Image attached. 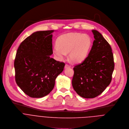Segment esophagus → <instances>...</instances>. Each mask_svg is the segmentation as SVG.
<instances>
[{"instance_id": "esophagus-1", "label": "esophagus", "mask_w": 129, "mask_h": 129, "mask_svg": "<svg viewBox=\"0 0 129 129\" xmlns=\"http://www.w3.org/2000/svg\"><path fill=\"white\" fill-rule=\"evenodd\" d=\"M70 66L68 64H65V66H64L65 69H67V68H70Z\"/></svg>"}]
</instances>
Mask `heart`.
Returning a JSON list of instances; mask_svg holds the SVG:
<instances>
[{"instance_id":"1","label":"heart","mask_w":129,"mask_h":129,"mask_svg":"<svg viewBox=\"0 0 129 129\" xmlns=\"http://www.w3.org/2000/svg\"><path fill=\"white\" fill-rule=\"evenodd\" d=\"M57 46L53 48L54 55L59 60L63 59L69 53L70 60L76 63L84 61L89 53L92 45L91 38L87 35L72 33L59 37Z\"/></svg>"}]
</instances>
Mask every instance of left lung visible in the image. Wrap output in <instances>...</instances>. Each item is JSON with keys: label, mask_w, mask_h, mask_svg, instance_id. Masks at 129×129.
<instances>
[{"label": "left lung", "mask_w": 129, "mask_h": 129, "mask_svg": "<svg viewBox=\"0 0 129 129\" xmlns=\"http://www.w3.org/2000/svg\"><path fill=\"white\" fill-rule=\"evenodd\" d=\"M94 40L86 58L73 68L72 86L77 93L86 98H94L110 84L114 68L110 45L97 30H92Z\"/></svg>", "instance_id": "1"}]
</instances>
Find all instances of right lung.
<instances>
[{"label": "right lung", "mask_w": 129, "mask_h": 129, "mask_svg": "<svg viewBox=\"0 0 129 129\" xmlns=\"http://www.w3.org/2000/svg\"><path fill=\"white\" fill-rule=\"evenodd\" d=\"M53 31L35 32L26 38L17 50L14 61L15 80L30 97L40 98L48 94L63 70L64 62L50 57L53 54Z\"/></svg>", "instance_id": "obj_1"}]
</instances>
